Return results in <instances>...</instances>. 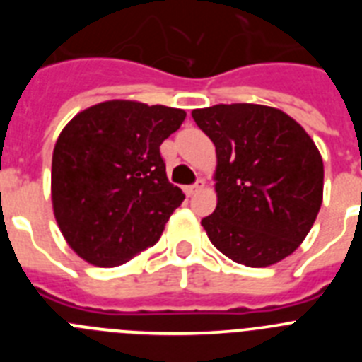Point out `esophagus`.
<instances>
[{"label":"esophagus","instance_id":"esophagus-1","mask_svg":"<svg viewBox=\"0 0 362 362\" xmlns=\"http://www.w3.org/2000/svg\"><path fill=\"white\" fill-rule=\"evenodd\" d=\"M203 187H204V181H203V179H199V181H196L194 185L187 187V196H196L197 192L203 190Z\"/></svg>","mask_w":362,"mask_h":362}]
</instances>
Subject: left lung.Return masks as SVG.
Here are the masks:
<instances>
[{"instance_id":"8db88e82","label":"left lung","mask_w":362,"mask_h":362,"mask_svg":"<svg viewBox=\"0 0 362 362\" xmlns=\"http://www.w3.org/2000/svg\"><path fill=\"white\" fill-rule=\"evenodd\" d=\"M192 117L217 153V206L201 219L212 245L252 268L288 257L322 203L325 168L312 137L264 105H214Z\"/></svg>"}]
</instances>
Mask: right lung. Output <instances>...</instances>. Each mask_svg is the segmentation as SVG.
I'll return each mask as SVG.
<instances>
[{
	"label": "right lung",
	"instance_id": "add662e5",
	"mask_svg": "<svg viewBox=\"0 0 362 362\" xmlns=\"http://www.w3.org/2000/svg\"><path fill=\"white\" fill-rule=\"evenodd\" d=\"M185 117L181 108L105 101L63 129L52 153L54 216L79 257L117 267L159 241L185 199L159 146Z\"/></svg>",
	"mask_w": 362,
	"mask_h": 362
}]
</instances>
